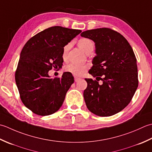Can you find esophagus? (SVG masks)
<instances>
[{"mask_svg": "<svg viewBox=\"0 0 152 152\" xmlns=\"http://www.w3.org/2000/svg\"><path fill=\"white\" fill-rule=\"evenodd\" d=\"M74 79H75V82H78L79 80L80 79V78H79V77H74Z\"/></svg>", "mask_w": 152, "mask_h": 152, "instance_id": "esophagus-1", "label": "esophagus"}]
</instances>
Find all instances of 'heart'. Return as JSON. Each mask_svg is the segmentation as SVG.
Masks as SVG:
<instances>
[{
	"label": "heart",
	"mask_w": 152,
	"mask_h": 152,
	"mask_svg": "<svg viewBox=\"0 0 152 152\" xmlns=\"http://www.w3.org/2000/svg\"><path fill=\"white\" fill-rule=\"evenodd\" d=\"M70 43H68L66 45L64 46L62 52V58L64 60H66L67 58V52L69 50L70 47ZM78 45L79 47L84 51L85 53L90 51L93 50L94 45L91 39L87 38L80 39L78 41ZM87 69V67L83 65H78L73 63H70L65 67V71L66 72L69 73L75 76H80L84 73L86 70Z\"/></svg>",
	"instance_id": "heart-1"
}]
</instances>
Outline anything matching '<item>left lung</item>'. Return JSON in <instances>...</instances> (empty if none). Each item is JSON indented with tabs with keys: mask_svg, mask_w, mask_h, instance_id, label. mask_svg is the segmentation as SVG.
<instances>
[{
	"mask_svg": "<svg viewBox=\"0 0 152 152\" xmlns=\"http://www.w3.org/2000/svg\"><path fill=\"white\" fill-rule=\"evenodd\" d=\"M81 37L95 42L96 56L89 73L96 80L85 79L83 96L90 111L108 117L123 110L131 101L138 85L137 58L121 34L110 28L83 31ZM102 80V85L98 81Z\"/></svg>",
	"mask_w": 152,
	"mask_h": 152,
	"instance_id": "8db88e82",
	"label": "left lung"
}]
</instances>
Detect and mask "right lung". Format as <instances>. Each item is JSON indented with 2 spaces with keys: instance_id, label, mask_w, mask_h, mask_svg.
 Instances as JSON below:
<instances>
[{
  "instance_id": "obj_1",
  "label": "right lung",
  "mask_w": 152,
  "mask_h": 152,
  "mask_svg": "<svg viewBox=\"0 0 152 152\" xmlns=\"http://www.w3.org/2000/svg\"><path fill=\"white\" fill-rule=\"evenodd\" d=\"M81 31L54 26L31 37L24 45L15 73L21 102L37 115H49L60 109L74 78L68 72L50 78L48 72L63 64L65 45Z\"/></svg>"
}]
</instances>
